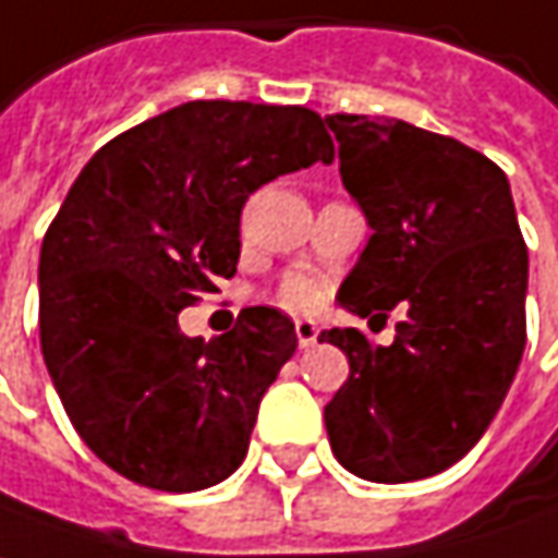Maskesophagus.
I'll list each match as a JSON object with an SVG mask.
<instances>
[{
	"instance_id": "esophagus-1",
	"label": "esophagus",
	"mask_w": 558,
	"mask_h": 558,
	"mask_svg": "<svg viewBox=\"0 0 558 558\" xmlns=\"http://www.w3.org/2000/svg\"><path fill=\"white\" fill-rule=\"evenodd\" d=\"M318 325L312 322V318H296V340H300V347L308 350V347H315L318 343Z\"/></svg>"
}]
</instances>
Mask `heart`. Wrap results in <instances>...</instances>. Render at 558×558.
I'll return each mask as SVG.
<instances>
[{"label":"heart","mask_w":558,"mask_h":558,"mask_svg":"<svg viewBox=\"0 0 558 558\" xmlns=\"http://www.w3.org/2000/svg\"><path fill=\"white\" fill-rule=\"evenodd\" d=\"M280 296L290 308H315L325 300V283L308 271H293L283 278Z\"/></svg>","instance_id":"obj_1"}]
</instances>
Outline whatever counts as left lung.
Masks as SVG:
<instances>
[{
    "instance_id": "obj_1",
    "label": "left lung",
    "mask_w": 558,
    "mask_h": 558,
    "mask_svg": "<svg viewBox=\"0 0 558 558\" xmlns=\"http://www.w3.org/2000/svg\"><path fill=\"white\" fill-rule=\"evenodd\" d=\"M325 121L343 186L372 228L337 300L380 322L405 308L390 347L355 327L318 337L350 359V380L325 405L327 437L355 477L422 481L484 437L519 372L527 250L512 190L452 136L397 118Z\"/></svg>"
}]
</instances>
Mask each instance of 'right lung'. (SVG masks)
I'll return each mask as SVG.
<instances>
[{
	"label": "right lung",
	"instance_id": "1",
	"mask_svg": "<svg viewBox=\"0 0 558 558\" xmlns=\"http://www.w3.org/2000/svg\"><path fill=\"white\" fill-rule=\"evenodd\" d=\"M315 161H333L315 111L199 99L114 136L71 183L39 250V343L109 469L168 494L240 469L293 322L253 305L206 343L178 315L236 275L250 193Z\"/></svg>",
	"mask_w": 558,
	"mask_h": 558
}]
</instances>
